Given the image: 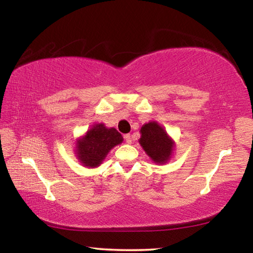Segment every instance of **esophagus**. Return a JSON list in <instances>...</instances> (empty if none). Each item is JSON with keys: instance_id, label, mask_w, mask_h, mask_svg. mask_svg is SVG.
<instances>
[{"instance_id": "obj_1", "label": "esophagus", "mask_w": 253, "mask_h": 253, "mask_svg": "<svg viewBox=\"0 0 253 253\" xmlns=\"http://www.w3.org/2000/svg\"><path fill=\"white\" fill-rule=\"evenodd\" d=\"M125 140H126V143L130 144L131 143V136L129 134H126L125 135Z\"/></svg>"}]
</instances>
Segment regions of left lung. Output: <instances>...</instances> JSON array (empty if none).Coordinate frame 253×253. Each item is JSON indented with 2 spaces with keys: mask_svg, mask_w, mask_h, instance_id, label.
Listing matches in <instances>:
<instances>
[{
  "mask_svg": "<svg viewBox=\"0 0 253 253\" xmlns=\"http://www.w3.org/2000/svg\"><path fill=\"white\" fill-rule=\"evenodd\" d=\"M139 144L156 164H165L172 156L175 144L160 124L149 122L140 128Z\"/></svg>",
  "mask_w": 253,
  "mask_h": 253,
  "instance_id": "8db88e82",
  "label": "left lung"
}]
</instances>
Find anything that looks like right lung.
Instances as JSON below:
<instances>
[{"label": "right lung", "mask_w": 253, "mask_h": 253, "mask_svg": "<svg viewBox=\"0 0 253 253\" xmlns=\"http://www.w3.org/2000/svg\"><path fill=\"white\" fill-rule=\"evenodd\" d=\"M123 136L116 128H107L104 124H95L77 140L76 156L85 168H97L110 149L123 143Z\"/></svg>", "instance_id": "add662e5"}]
</instances>
